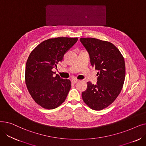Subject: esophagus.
Wrapping results in <instances>:
<instances>
[{
  "mask_svg": "<svg viewBox=\"0 0 146 146\" xmlns=\"http://www.w3.org/2000/svg\"><path fill=\"white\" fill-rule=\"evenodd\" d=\"M72 82L73 83H77L78 82H79V80H78V79H74V78H73V79H72Z\"/></svg>",
  "mask_w": 146,
  "mask_h": 146,
  "instance_id": "1",
  "label": "esophagus"
}]
</instances>
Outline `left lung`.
Instances as JSON below:
<instances>
[{
	"mask_svg": "<svg viewBox=\"0 0 146 146\" xmlns=\"http://www.w3.org/2000/svg\"><path fill=\"white\" fill-rule=\"evenodd\" d=\"M80 40L89 54L92 66L99 71L96 85L88 82L82 99L90 108L100 111L112 104L121 92L125 76L124 58L110 42L94 38Z\"/></svg>",
	"mask_w": 146,
	"mask_h": 146,
	"instance_id": "1",
	"label": "left lung"
}]
</instances>
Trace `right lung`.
<instances>
[{"label":"right lung","instance_id":"right-lung-1","mask_svg":"<svg viewBox=\"0 0 146 146\" xmlns=\"http://www.w3.org/2000/svg\"><path fill=\"white\" fill-rule=\"evenodd\" d=\"M78 38L58 37L41 42L28 58L25 80L29 94L43 108L52 110L63 104L71 88L69 79H63L52 69L57 68L64 54Z\"/></svg>","mask_w":146,"mask_h":146}]
</instances>
